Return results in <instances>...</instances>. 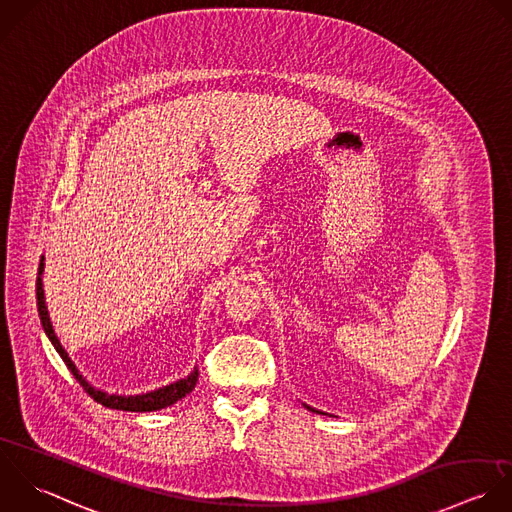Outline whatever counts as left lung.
Here are the masks:
<instances>
[{"label": "left lung", "instance_id": "obj_1", "mask_svg": "<svg viewBox=\"0 0 512 512\" xmlns=\"http://www.w3.org/2000/svg\"><path fill=\"white\" fill-rule=\"evenodd\" d=\"M307 409H311V407H307ZM311 411H315V409H311ZM319 413V411H317Z\"/></svg>", "mask_w": 512, "mask_h": 512}]
</instances>
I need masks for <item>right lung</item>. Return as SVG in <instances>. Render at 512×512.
I'll list each match as a JSON object with an SVG mask.
<instances>
[{
    "label": "right lung",
    "instance_id": "obj_1",
    "mask_svg": "<svg viewBox=\"0 0 512 512\" xmlns=\"http://www.w3.org/2000/svg\"><path fill=\"white\" fill-rule=\"evenodd\" d=\"M43 271V259L39 261V269H37V275H41ZM35 297H37V311H39V319H41V325H43V331L45 335L49 337L51 345L55 347V351L59 353V357L63 359V363L67 365V369L71 371V375L75 377V381L83 387V391L97 403H101L103 407H109V409H117V411H137V413H145V411H159V409H165L173 403H177L179 399H183L185 395H189L193 389H195V383H197V377H199V371L195 369L187 379H181L169 387H163L159 391H153V393H147V395H137V397H119V395H107L103 391H97L93 387H89L85 383V379L77 373L75 365L71 363V359L67 357V353L63 351V347L59 345L53 329H51V323H49V317H47V309H45V301H43V289H41V279L37 277L35 281Z\"/></svg>",
    "mask_w": 512,
    "mask_h": 512
}]
</instances>
